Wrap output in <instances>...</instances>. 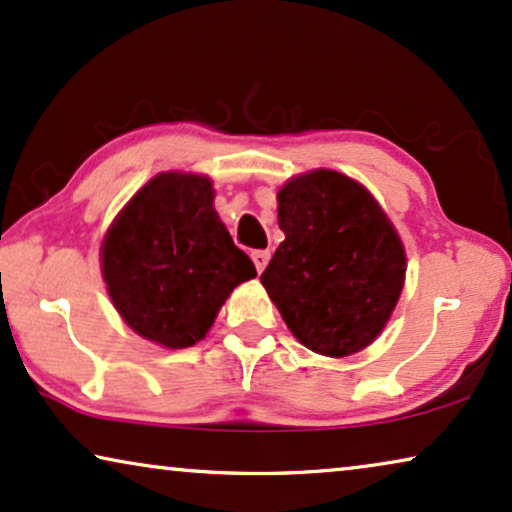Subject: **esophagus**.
<instances>
[{"label":"esophagus","instance_id":"34e87169","mask_svg":"<svg viewBox=\"0 0 512 512\" xmlns=\"http://www.w3.org/2000/svg\"><path fill=\"white\" fill-rule=\"evenodd\" d=\"M251 261H254L258 272H263L265 265L270 261V251H254V254H251Z\"/></svg>","mask_w":512,"mask_h":512}]
</instances>
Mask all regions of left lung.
I'll list each match as a JSON object with an SVG mask.
<instances>
[{"mask_svg": "<svg viewBox=\"0 0 512 512\" xmlns=\"http://www.w3.org/2000/svg\"><path fill=\"white\" fill-rule=\"evenodd\" d=\"M277 202L286 237L261 275L270 300L312 352L335 359L361 352L403 291L396 228L366 188L333 170L291 179Z\"/></svg>", "mask_w": 512, "mask_h": 512, "instance_id": "1", "label": "left lung"}]
</instances>
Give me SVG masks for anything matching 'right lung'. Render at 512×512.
I'll use <instances>...</instances> for the list:
<instances>
[{"label": "right lung", "instance_id": "right-lung-1", "mask_svg": "<svg viewBox=\"0 0 512 512\" xmlns=\"http://www.w3.org/2000/svg\"><path fill=\"white\" fill-rule=\"evenodd\" d=\"M100 256L125 324L167 349L205 338L230 291L256 277L202 174L163 172L139 188L104 235Z\"/></svg>", "mask_w": 512, "mask_h": 512}]
</instances>
